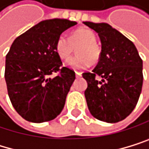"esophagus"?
<instances>
[{
	"instance_id": "obj_1",
	"label": "esophagus",
	"mask_w": 149,
	"mask_h": 149,
	"mask_svg": "<svg viewBox=\"0 0 149 149\" xmlns=\"http://www.w3.org/2000/svg\"><path fill=\"white\" fill-rule=\"evenodd\" d=\"M75 74H76V77H77V78H79V77H81V72L75 71Z\"/></svg>"
}]
</instances>
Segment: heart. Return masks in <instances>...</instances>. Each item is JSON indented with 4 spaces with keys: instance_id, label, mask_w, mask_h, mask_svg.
Here are the masks:
<instances>
[{
    "instance_id": "obj_1",
    "label": "heart",
    "mask_w": 149,
    "mask_h": 149,
    "mask_svg": "<svg viewBox=\"0 0 149 149\" xmlns=\"http://www.w3.org/2000/svg\"><path fill=\"white\" fill-rule=\"evenodd\" d=\"M78 47V55L66 61L65 65L72 70H84L99 60L101 51L96 45V36L93 30L81 27L72 32L70 38L64 35L56 42V52L61 59H67Z\"/></svg>"
}]
</instances>
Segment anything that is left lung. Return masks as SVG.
Returning <instances> with one entry per match:
<instances>
[{
  "label": "left lung",
  "instance_id": "1",
  "mask_svg": "<svg viewBox=\"0 0 149 149\" xmlns=\"http://www.w3.org/2000/svg\"><path fill=\"white\" fill-rule=\"evenodd\" d=\"M100 37V60L91 72L82 77L88 87L84 91L89 111L96 119L117 123L133 112L143 85V61L135 45L105 23L83 22ZM102 78L97 81L96 76Z\"/></svg>",
  "mask_w": 149,
  "mask_h": 149
}]
</instances>
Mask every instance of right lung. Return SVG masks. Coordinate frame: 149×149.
<instances>
[{
	"instance_id": "1",
	"label": "right lung",
	"mask_w": 149,
	"mask_h": 149,
	"mask_svg": "<svg viewBox=\"0 0 149 149\" xmlns=\"http://www.w3.org/2000/svg\"><path fill=\"white\" fill-rule=\"evenodd\" d=\"M77 24L67 19L44 20L12 44L6 56L4 78L13 106L26 121H51L63 110L75 72L61 68L56 42ZM58 71V76L50 77Z\"/></svg>"
}]
</instances>
